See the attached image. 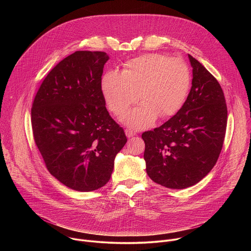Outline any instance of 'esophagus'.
Here are the masks:
<instances>
[{"mask_svg":"<svg viewBox=\"0 0 251 251\" xmlns=\"http://www.w3.org/2000/svg\"><path fill=\"white\" fill-rule=\"evenodd\" d=\"M125 134H126V136H127L128 138L134 137V136L136 135L135 131H133V130H131V129H126V130H125Z\"/></svg>","mask_w":251,"mask_h":251,"instance_id":"1","label":"esophagus"}]
</instances>
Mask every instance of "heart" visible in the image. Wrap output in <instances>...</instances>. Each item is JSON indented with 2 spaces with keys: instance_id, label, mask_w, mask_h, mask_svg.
<instances>
[{
  "instance_id": "obj_1",
  "label": "heart",
  "mask_w": 251,
  "mask_h": 251,
  "mask_svg": "<svg viewBox=\"0 0 251 251\" xmlns=\"http://www.w3.org/2000/svg\"><path fill=\"white\" fill-rule=\"evenodd\" d=\"M191 86L187 63L163 54H144L126 62L122 73L108 70L101 78L106 105L124 115L139 98L143 101L123 118L133 129L151 127L158 116L169 118L182 108Z\"/></svg>"
}]
</instances>
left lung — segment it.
I'll return each mask as SVG.
<instances>
[{
    "label": "left lung",
    "instance_id": "1",
    "mask_svg": "<svg viewBox=\"0 0 251 251\" xmlns=\"http://www.w3.org/2000/svg\"><path fill=\"white\" fill-rule=\"evenodd\" d=\"M188 56L193 80L186 102L162 126L142 134L148 176L155 183L176 190L196 185L216 165L227 121L220 83L200 61Z\"/></svg>",
    "mask_w": 251,
    "mask_h": 251
}]
</instances>
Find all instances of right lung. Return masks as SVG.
<instances>
[{
  "label": "right lung",
  "instance_id": "right-lung-1",
  "mask_svg": "<svg viewBox=\"0 0 251 251\" xmlns=\"http://www.w3.org/2000/svg\"><path fill=\"white\" fill-rule=\"evenodd\" d=\"M103 51L78 50L55 65L31 108V126L49 172L67 188L91 192L110 180L127 142L101 90Z\"/></svg>",
  "mask_w": 251,
  "mask_h": 251
}]
</instances>
